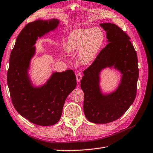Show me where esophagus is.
<instances>
[{
    "instance_id": "esophagus-1",
    "label": "esophagus",
    "mask_w": 153,
    "mask_h": 153,
    "mask_svg": "<svg viewBox=\"0 0 153 153\" xmlns=\"http://www.w3.org/2000/svg\"><path fill=\"white\" fill-rule=\"evenodd\" d=\"M76 80H77V82H78V83H79V82H80V80H82V75L81 73H78L77 75H76Z\"/></svg>"
}]
</instances>
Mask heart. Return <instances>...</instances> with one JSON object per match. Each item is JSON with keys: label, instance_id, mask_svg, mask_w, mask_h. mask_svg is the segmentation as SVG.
<instances>
[{"label": "heart", "instance_id": "1", "mask_svg": "<svg viewBox=\"0 0 153 153\" xmlns=\"http://www.w3.org/2000/svg\"><path fill=\"white\" fill-rule=\"evenodd\" d=\"M104 40V32L99 27L76 29L69 34L65 48L69 53H79L78 63L87 66L94 61Z\"/></svg>", "mask_w": 153, "mask_h": 153}]
</instances>
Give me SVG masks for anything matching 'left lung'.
I'll return each mask as SVG.
<instances>
[{
    "label": "left lung",
    "instance_id": "obj_1",
    "mask_svg": "<svg viewBox=\"0 0 153 153\" xmlns=\"http://www.w3.org/2000/svg\"><path fill=\"white\" fill-rule=\"evenodd\" d=\"M100 26L106 32L108 44L84 71L80 87L84 92V112L88 121L106 124L121 117L135 99L138 59L130 38L121 28L110 23ZM106 68H113L121 74L118 87L109 94L103 93L100 85V73Z\"/></svg>",
    "mask_w": 153,
    "mask_h": 153
}]
</instances>
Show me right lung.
I'll use <instances>...</instances> for the list:
<instances>
[{"instance_id":"add662e5","label":"right lung","mask_w":153,"mask_h":153,"mask_svg":"<svg viewBox=\"0 0 153 153\" xmlns=\"http://www.w3.org/2000/svg\"><path fill=\"white\" fill-rule=\"evenodd\" d=\"M59 24L55 18L29 23L18 36L10 55L7 78L13 105L22 117L39 126H51L59 121L67 97L76 86L71 69L53 71L41 85L33 84L29 75L36 41L56 30Z\"/></svg>"}]
</instances>
